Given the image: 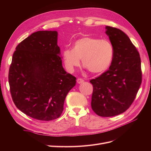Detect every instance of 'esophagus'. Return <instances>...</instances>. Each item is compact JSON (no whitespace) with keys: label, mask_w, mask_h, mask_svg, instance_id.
I'll list each match as a JSON object with an SVG mask.
<instances>
[{"label":"esophagus","mask_w":151,"mask_h":151,"mask_svg":"<svg viewBox=\"0 0 151 151\" xmlns=\"http://www.w3.org/2000/svg\"><path fill=\"white\" fill-rule=\"evenodd\" d=\"M84 82V81L83 79H81V78H78L77 80V83L78 84H82V83H83Z\"/></svg>","instance_id":"obj_1"}]
</instances>
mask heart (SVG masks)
<instances>
[{"mask_svg":"<svg viewBox=\"0 0 151 151\" xmlns=\"http://www.w3.org/2000/svg\"><path fill=\"white\" fill-rule=\"evenodd\" d=\"M115 49L108 40H100L86 36L76 40L72 49L65 48L62 57L66 70L74 72L75 68L82 63L93 73L106 70L111 64Z\"/></svg>","mask_w":151,"mask_h":151,"instance_id":"1","label":"heart"}]
</instances>
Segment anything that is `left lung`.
Segmentation results:
<instances>
[{
    "mask_svg": "<svg viewBox=\"0 0 151 151\" xmlns=\"http://www.w3.org/2000/svg\"><path fill=\"white\" fill-rule=\"evenodd\" d=\"M105 28L115 52L109 69L90 81L93 86L91 107L98 115L109 117L130 106L142 83V71L139 53L129 36L116 28Z\"/></svg>",
    "mask_w": 151,
    "mask_h": 151,
    "instance_id": "left-lung-1",
    "label": "left lung"
}]
</instances>
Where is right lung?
Returning a JSON list of instances; mask_svg holds the SVG:
<instances>
[{
    "instance_id": "1",
    "label": "right lung",
    "mask_w": 151,
    "mask_h": 151,
    "mask_svg": "<svg viewBox=\"0 0 151 151\" xmlns=\"http://www.w3.org/2000/svg\"><path fill=\"white\" fill-rule=\"evenodd\" d=\"M57 31H39L17 45L9 71L14 103L26 115L50 121L60 117L76 78L62 67Z\"/></svg>"
}]
</instances>
